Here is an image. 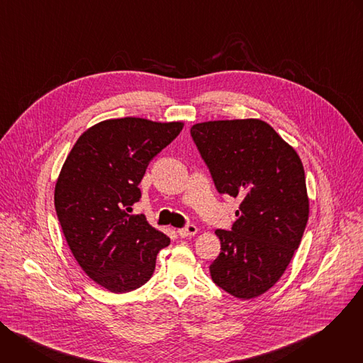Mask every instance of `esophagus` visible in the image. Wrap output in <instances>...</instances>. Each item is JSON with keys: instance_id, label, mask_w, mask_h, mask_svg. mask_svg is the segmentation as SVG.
Here are the masks:
<instances>
[{"instance_id": "1", "label": "esophagus", "mask_w": 363, "mask_h": 363, "mask_svg": "<svg viewBox=\"0 0 363 363\" xmlns=\"http://www.w3.org/2000/svg\"><path fill=\"white\" fill-rule=\"evenodd\" d=\"M196 233H198V228H196L194 224H189V225H186L185 228H179V230H178V235L182 237V238L192 237V235H195Z\"/></svg>"}]
</instances>
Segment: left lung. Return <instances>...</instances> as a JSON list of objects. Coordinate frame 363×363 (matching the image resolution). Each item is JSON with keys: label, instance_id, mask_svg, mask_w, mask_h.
I'll list each match as a JSON object with an SVG mask.
<instances>
[{"label": "left lung", "instance_id": "obj_1", "mask_svg": "<svg viewBox=\"0 0 363 363\" xmlns=\"http://www.w3.org/2000/svg\"><path fill=\"white\" fill-rule=\"evenodd\" d=\"M191 136L218 192L241 198L231 231L216 230L211 279L237 298L262 296L286 272L308 220L301 160L260 119L195 123Z\"/></svg>", "mask_w": 363, "mask_h": 363}]
</instances>
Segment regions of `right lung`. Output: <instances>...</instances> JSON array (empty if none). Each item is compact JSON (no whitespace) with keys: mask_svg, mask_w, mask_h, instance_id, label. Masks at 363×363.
<instances>
[{"mask_svg":"<svg viewBox=\"0 0 363 363\" xmlns=\"http://www.w3.org/2000/svg\"><path fill=\"white\" fill-rule=\"evenodd\" d=\"M184 122L122 118L99 122L73 145L55 188L56 213L82 270L112 293H128L153 274L171 240L145 216H130L149 161Z\"/></svg>","mask_w":363,"mask_h":363,"instance_id":"1","label":"right lung"}]
</instances>
